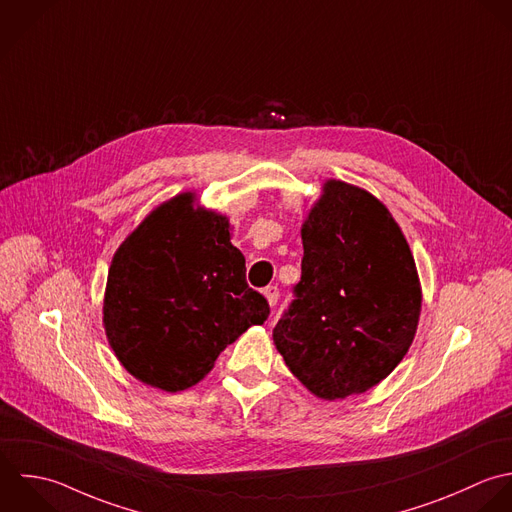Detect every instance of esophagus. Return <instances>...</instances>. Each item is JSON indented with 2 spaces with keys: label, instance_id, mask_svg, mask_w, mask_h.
Returning <instances> with one entry per match:
<instances>
[{
  "label": "esophagus",
  "instance_id": "esophagus-1",
  "mask_svg": "<svg viewBox=\"0 0 512 512\" xmlns=\"http://www.w3.org/2000/svg\"><path fill=\"white\" fill-rule=\"evenodd\" d=\"M264 296H266L268 304L274 308V306L278 304V298H280V290H278V286H268V288L264 290Z\"/></svg>",
  "mask_w": 512,
  "mask_h": 512
}]
</instances>
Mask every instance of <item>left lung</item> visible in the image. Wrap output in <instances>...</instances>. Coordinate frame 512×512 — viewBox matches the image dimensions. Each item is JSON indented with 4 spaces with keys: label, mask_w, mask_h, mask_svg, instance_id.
I'll list each match as a JSON object with an SVG mask.
<instances>
[{
    "label": "left lung",
    "mask_w": 512,
    "mask_h": 512,
    "mask_svg": "<svg viewBox=\"0 0 512 512\" xmlns=\"http://www.w3.org/2000/svg\"><path fill=\"white\" fill-rule=\"evenodd\" d=\"M302 278L274 328L288 369L334 401L385 379L413 343L421 284L409 244L367 190L326 180L302 224Z\"/></svg>",
    "instance_id": "obj_1"
}]
</instances>
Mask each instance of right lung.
<instances>
[{
    "mask_svg": "<svg viewBox=\"0 0 512 512\" xmlns=\"http://www.w3.org/2000/svg\"><path fill=\"white\" fill-rule=\"evenodd\" d=\"M266 298L246 284L228 218L178 194L155 208L113 256L103 324L117 359L163 391L196 385L220 351L266 322Z\"/></svg>",
    "mask_w": 512,
    "mask_h": 512,
    "instance_id": "right-lung-1",
    "label": "right lung"
}]
</instances>
